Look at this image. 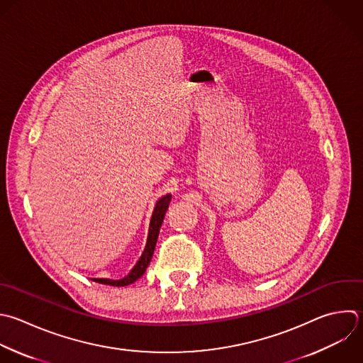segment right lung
Listing matches in <instances>:
<instances>
[{
  "label": "right lung",
  "instance_id": "right-lung-1",
  "mask_svg": "<svg viewBox=\"0 0 363 363\" xmlns=\"http://www.w3.org/2000/svg\"><path fill=\"white\" fill-rule=\"evenodd\" d=\"M170 200H172V196L167 194V196L162 197L157 201V204L155 207V211H153V216H152V221H150V228H149L146 248H145L140 259L138 261V264L133 267V269L125 278H122V279L113 281V279H105V278H95L94 279L95 282L105 284V285H112V286H126L129 284H133L136 279H139L145 274V271H146V268H147V265H149V262H150V259L153 257V251H155L156 241H157V237H159V230H160V225H162L163 218L166 216V211L169 208Z\"/></svg>",
  "mask_w": 363,
  "mask_h": 363
}]
</instances>
